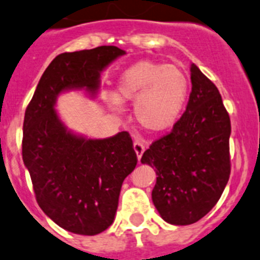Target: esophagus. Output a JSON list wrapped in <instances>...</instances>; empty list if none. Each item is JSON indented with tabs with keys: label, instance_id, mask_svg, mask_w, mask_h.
<instances>
[{
	"label": "esophagus",
	"instance_id": "1",
	"mask_svg": "<svg viewBox=\"0 0 260 260\" xmlns=\"http://www.w3.org/2000/svg\"><path fill=\"white\" fill-rule=\"evenodd\" d=\"M133 149H135L136 155H137V159L138 161H140V160H141L142 154H144L145 151V145L140 141H135V144H133Z\"/></svg>",
	"mask_w": 260,
	"mask_h": 260
}]
</instances>
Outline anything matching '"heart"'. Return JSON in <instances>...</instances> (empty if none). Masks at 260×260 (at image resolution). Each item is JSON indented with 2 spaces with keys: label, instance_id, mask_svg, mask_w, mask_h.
Returning <instances> with one entry per match:
<instances>
[{
  "label": "heart",
  "instance_id": "1",
  "mask_svg": "<svg viewBox=\"0 0 260 260\" xmlns=\"http://www.w3.org/2000/svg\"><path fill=\"white\" fill-rule=\"evenodd\" d=\"M190 92L185 70L164 62L140 61L122 73L116 82L111 106L120 109L119 101H136L138 124L150 132H164L176 124Z\"/></svg>",
  "mask_w": 260,
  "mask_h": 260
}]
</instances>
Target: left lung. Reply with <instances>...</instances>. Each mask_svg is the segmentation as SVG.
Segmentation results:
<instances>
[{
    "label": "left lung",
    "instance_id": "8db88e82",
    "mask_svg": "<svg viewBox=\"0 0 260 260\" xmlns=\"http://www.w3.org/2000/svg\"><path fill=\"white\" fill-rule=\"evenodd\" d=\"M186 111L144 152L156 171L152 203L166 222L192 224L219 200L231 173V120L215 84L191 64Z\"/></svg>",
    "mask_w": 260,
    "mask_h": 260
}]
</instances>
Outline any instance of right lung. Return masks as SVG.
<instances>
[{
  "label": "right lung",
  "mask_w": 260,
  "mask_h": 260,
  "mask_svg": "<svg viewBox=\"0 0 260 260\" xmlns=\"http://www.w3.org/2000/svg\"><path fill=\"white\" fill-rule=\"evenodd\" d=\"M124 53L115 46L60 53L26 106L21 147L36 199L47 217L73 234L92 236L111 225L137 155L125 131L104 140L69 132L55 111L56 97L67 89L94 93L100 72Z\"/></svg>",
  "instance_id": "add662e5"
}]
</instances>
